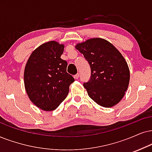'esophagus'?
Returning <instances> with one entry per match:
<instances>
[{
  "label": "esophagus",
  "instance_id": "1",
  "mask_svg": "<svg viewBox=\"0 0 152 152\" xmlns=\"http://www.w3.org/2000/svg\"><path fill=\"white\" fill-rule=\"evenodd\" d=\"M74 78H75V79H78V78H79V74H77L74 75Z\"/></svg>",
  "mask_w": 152,
  "mask_h": 152
}]
</instances>
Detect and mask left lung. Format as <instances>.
<instances>
[{
  "label": "left lung",
  "instance_id": "8db88e82",
  "mask_svg": "<svg viewBox=\"0 0 152 152\" xmlns=\"http://www.w3.org/2000/svg\"><path fill=\"white\" fill-rule=\"evenodd\" d=\"M75 47L91 69L90 79L83 83L89 97L107 108L118 104L124 97L130 81L129 68L121 53L100 38H90Z\"/></svg>",
  "mask_w": 152,
  "mask_h": 152
}]
</instances>
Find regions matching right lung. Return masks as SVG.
<instances>
[{"label":"right lung","mask_w":152,"mask_h":152,"mask_svg":"<svg viewBox=\"0 0 152 152\" xmlns=\"http://www.w3.org/2000/svg\"><path fill=\"white\" fill-rule=\"evenodd\" d=\"M64 45L55 41L34 50L24 69V87L28 98L44 111H53L69 93L74 78L66 72L67 62L61 59Z\"/></svg>","instance_id":"obj_1"}]
</instances>
